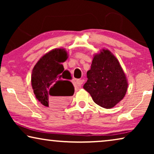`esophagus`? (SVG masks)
Returning <instances> with one entry per match:
<instances>
[{"label":"esophagus","mask_w":154,"mask_h":154,"mask_svg":"<svg viewBox=\"0 0 154 154\" xmlns=\"http://www.w3.org/2000/svg\"><path fill=\"white\" fill-rule=\"evenodd\" d=\"M83 82H84V80L83 79H77L75 82V85L78 86V87H80V86H81L82 84L83 83Z\"/></svg>","instance_id":"obj_1"}]
</instances>
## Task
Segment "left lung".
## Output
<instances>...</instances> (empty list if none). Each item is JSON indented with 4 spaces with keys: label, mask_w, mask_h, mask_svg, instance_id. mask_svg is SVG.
<instances>
[{
    "label": "left lung",
    "mask_w": 154,
    "mask_h": 154,
    "mask_svg": "<svg viewBox=\"0 0 154 154\" xmlns=\"http://www.w3.org/2000/svg\"><path fill=\"white\" fill-rule=\"evenodd\" d=\"M83 88L99 106L111 109L121 102L128 90V80L117 58L108 50L94 54Z\"/></svg>",
    "instance_id": "8db88e82"
}]
</instances>
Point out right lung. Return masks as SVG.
I'll return each mask as SVG.
<instances>
[{
    "instance_id": "1",
    "label": "right lung",
    "mask_w": 154,
    "mask_h": 154,
    "mask_svg": "<svg viewBox=\"0 0 154 154\" xmlns=\"http://www.w3.org/2000/svg\"><path fill=\"white\" fill-rule=\"evenodd\" d=\"M68 58L66 50L56 48L42 57L33 67L31 85L35 97L43 106L59 109L74 93L71 82L66 81L62 64Z\"/></svg>"
}]
</instances>
